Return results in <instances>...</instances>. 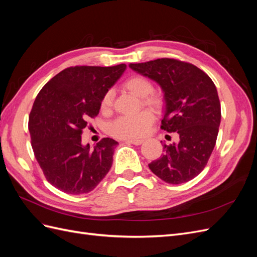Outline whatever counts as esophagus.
<instances>
[{
  "label": "esophagus",
  "instance_id": "esophagus-1",
  "mask_svg": "<svg viewBox=\"0 0 257 257\" xmlns=\"http://www.w3.org/2000/svg\"><path fill=\"white\" fill-rule=\"evenodd\" d=\"M143 139H127V141H125L126 144H132V145H142L143 144Z\"/></svg>",
  "mask_w": 257,
  "mask_h": 257
}]
</instances>
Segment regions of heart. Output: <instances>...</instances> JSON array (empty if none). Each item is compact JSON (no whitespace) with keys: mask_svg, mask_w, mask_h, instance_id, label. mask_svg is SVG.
Wrapping results in <instances>:
<instances>
[{"mask_svg":"<svg viewBox=\"0 0 257 257\" xmlns=\"http://www.w3.org/2000/svg\"><path fill=\"white\" fill-rule=\"evenodd\" d=\"M123 87L138 98H143L142 103L153 110H160L163 106V100L160 96L152 94L154 91L153 83L144 76H132L124 81ZM113 93L111 90L107 91L102 100L100 109L104 112L110 111L112 106ZM154 115L150 110H143L133 115H123L111 123L109 133L120 139H136L145 136L149 132Z\"/></svg>","mask_w":257,"mask_h":257,"instance_id":"heart-1","label":"heart"}]
</instances>
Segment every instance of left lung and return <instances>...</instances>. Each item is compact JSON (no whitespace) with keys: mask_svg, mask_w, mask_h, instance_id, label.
Masks as SVG:
<instances>
[{"mask_svg":"<svg viewBox=\"0 0 257 257\" xmlns=\"http://www.w3.org/2000/svg\"><path fill=\"white\" fill-rule=\"evenodd\" d=\"M130 67L160 84L165 99L161 128L179 135L178 144H163L164 153L149 168L167 183L192 180L207 165L219 133L221 104L213 81L195 65L175 59Z\"/></svg>","mask_w":257,"mask_h":257,"instance_id":"obj_1","label":"left lung"}]
</instances>
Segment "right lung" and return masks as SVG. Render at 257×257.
<instances>
[{
  "label": "right lung",
  "mask_w": 257,
  "mask_h": 257,
  "mask_svg": "<svg viewBox=\"0 0 257 257\" xmlns=\"http://www.w3.org/2000/svg\"><path fill=\"white\" fill-rule=\"evenodd\" d=\"M125 68V64L67 67L37 94L29 115L31 144L54 188L74 195L89 193L109 172L118 143L103 138L92 149L81 144V134Z\"/></svg>",
  "instance_id": "1"
}]
</instances>
